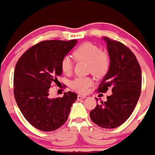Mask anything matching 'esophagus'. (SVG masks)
Returning <instances> with one entry per match:
<instances>
[{
  "instance_id": "34e87169",
  "label": "esophagus",
  "mask_w": 155,
  "mask_h": 155,
  "mask_svg": "<svg viewBox=\"0 0 155 155\" xmlns=\"http://www.w3.org/2000/svg\"><path fill=\"white\" fill-rule=\"evenodd\" d=\"M86 98V95H77V99L78 100H80V99H83Z\"/></svg>"
}]
</instances>
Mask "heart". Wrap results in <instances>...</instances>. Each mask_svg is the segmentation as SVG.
<instances>
[{
  "label": "heart",
  "mask_w": 155,
  "mask_h": 155,
  "mask_svg": "<svg viewBox=\"0 0 155 155\" xmlns=\"http://www.w3.org/2000/svg\"><path fill=\"white\" fill-rule=\"evenodd\" d=\"M73 58L76 61L88 62V70L96 77L104 76L110 68V57L101 48L94 43H83L76 47L73 52ZM63 73H69L73 70V63L70 57L64 56L60 62ZM92 80L89 77H76L70 82L71 88L80 93L87 92L92 86Z\"/></svg>",
  "instance_id": "obj_1"
}]
</instances>
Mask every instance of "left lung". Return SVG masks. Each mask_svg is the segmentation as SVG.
<instances>
[{
  "label": "left lung",
  "mask_w": 155,
  "mask_h": 155,
  "mask_svg": "<svg viewBox=\"0 0 155 155\" xmlns=\"http://www.w3.org/2000/svg\"><path fill=\"white\" fill-rule=\"evenodd\" d=\"M110 56V68L97 91L112 94L107 101L97 104L90 112V118L98 126L115 128L130 117L141 95V71L136 56L129 48L117 40L105 37Z\"/></svg>",
  "instance_id": "left-lung-1"
}]
</instances>
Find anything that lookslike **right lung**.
I'll return each instance as SVG.
<instances>
[{"label": "right lung", "instance_id": "right-lung-1", "mask_svg": "<svg viewBox=\"0 0 155 155\" xmlns=\"http://www.w3.org/2000/svg\"><path fill=\"white\" fill-rule=\"evenodd\" d=\"M77 40H45L27 50L17 61L14 73V95L29 123L43 131H55L66 121L77 95L65 92L50 99L49 91L61 76L60 62Z\"/></svg>", "mask_w": 155, "mask_h": 155}]
</instances>
